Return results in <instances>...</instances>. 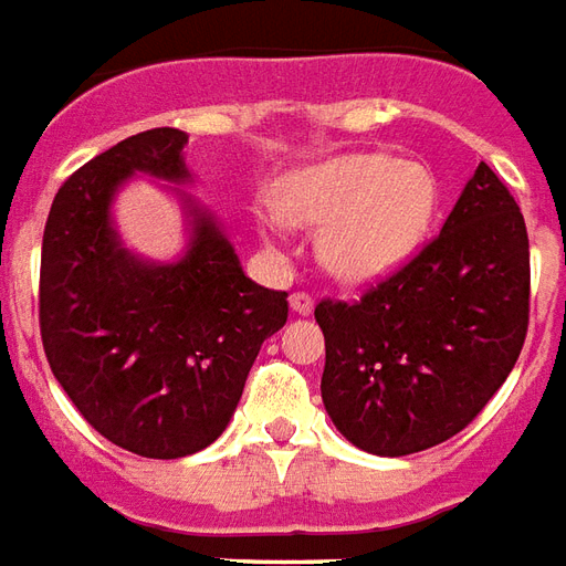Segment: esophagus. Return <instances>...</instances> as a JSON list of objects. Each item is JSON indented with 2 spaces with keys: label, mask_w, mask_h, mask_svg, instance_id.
Instances as JSON below:
<instances>
[{
  "label": "esophagus",
  "mask_w": 566,
  "mask_h": 566,
  "mask_svg": "<svg viewBox=\"0 0 566 566\" xmlns=\"http://www.w3.org/2000/svg\"><path fill=\"white\" fill-rule=\"evenodd\" d=\"M291 308L296 315H312L315 312V300L308 294H291Z\"/></svg>",
  "instance_id": "1"
}]
</instances>
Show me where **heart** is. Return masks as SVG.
I'll return each instance as SVG.
<instances>
[{"label":"heart","instance_id":"b5f03b06","mask_svg":"<svg viewBox=\"0 0 566 566\" xmlns=\"http://www.w3.org/2000/svg\"><path fill=\"white\" fill-rule=\"evenodd\" d=\"M438 209L432 170L384 153L338 155L291 170L275 188V212L261 216L263 242L284 249V221L321 228L317 258L336 279H387L420 251Z\"/></svg>","mask_w":566,"mask_h":566}]
</instances>
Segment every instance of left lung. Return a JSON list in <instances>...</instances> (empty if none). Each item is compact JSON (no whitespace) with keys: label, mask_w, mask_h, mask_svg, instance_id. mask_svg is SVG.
<instances>
[{"label":"left lung","mask_w":566,"mask_h":566,"mask_svg":"<svg viewBox=\"0 0 566 566\" xmlns=\"http://www.w3.org/2000/svg\"><path fill=\"white\" fill-rule=\"evenodd\" d=\"M528 230L480 165L438 240L359 303H317L321 396L347 441L411 455L462 432L513 371L528 333Z\"/></svg>","instance_id":"obj_1"}]
</instances>
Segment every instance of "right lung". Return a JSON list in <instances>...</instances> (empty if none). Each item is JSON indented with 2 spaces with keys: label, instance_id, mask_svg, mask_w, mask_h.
I'll use <instances>...</instances> for the list:
<instances>
[{
  "label": "right lung",
  "instance_id": "1",
  "mask_svg": "<svg viewBox=\"0 0 566 566\" xmlns=\"http://www.w3.org/2000/svg\"><path fill=\"white\" fill-rule=\"evenodd\" d=\"M188 134L153 128L71 174L41 242V342L53 375L95 432L146 459L209 447L240 405L251 363L287 321V294L251 282L219 219L182 186ZM144 172L180 200L177 262L134 255L112 221Z\"/></svg>",
  "mask_w": 566,
  "mask_h": 566
}]
</instances>
